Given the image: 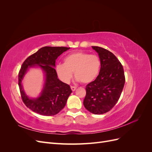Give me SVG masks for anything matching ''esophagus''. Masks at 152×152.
Here are the masks:
<instances>
[{
    "mask_svg": "<svg viewBox=\"0 0 152 152\" xmlns=\"http://www.w3.org/2000/svg\"><path fill=\"white\" fill-rule=\"evenodd\" d=\"M76 88H77V87H76L75 86H71V89L72 90V91H75Z\"/></svg>",
    "mask_w": 152,
    "mask_h": 152,
    "instance_id": "obj_1",
    "label": "esophagus"
}]
</instances>
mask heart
<instances>
[{"instance_id": "1", "label": "heart", "mask_w": 152, "mask_h": 152, "mask_svg": "<svg viewBox=\"0 0 152 152\" xmlns=\"http://www.w3.org/2000/svg\"><path fill=\"white\" fill-rule=\"evenodd\" d=\"M101 68V61L96 55L78 51L72 53L63 59V64H58L56 71L61 80L68 82L72 72L76 79L83 84L93 82L98 77Z\"/></svg>"}]
</instances>
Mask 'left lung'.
Returning <instances> with one entry per match:
<instances>
[{
	"instance_id": "obj_1",
	"label": "left lung",
	"mask_w": 152,
	"mask_h": 152,
	"mask_svg": "<svg viewBox=\"0 0 152 152\" xmlns=\"http://www.w3.org/2000/svg\"><path fill=\"white\" fill-rule=\"evenodd\" d=\"M98 53L101 68L96 79L87 84L84 100L85 108L94 114L109 112L117 103L125 84L121 63L108 50L92 46Z\"/></svg>"
}]
</instances>
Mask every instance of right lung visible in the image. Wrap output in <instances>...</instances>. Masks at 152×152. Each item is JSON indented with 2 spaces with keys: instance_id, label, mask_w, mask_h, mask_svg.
I'll list each match as a JSON object with an SVG mask.
<instances>
[{
  "instance_id": "add662e5",
  "label": "right lung",
  "mask_w": 152,
  "mask_h": 152,
  "mask_svg": "<svg viewBox=\"0 0 152 152\" xmlns=\"http://www.w3.org/2000/svg\"><path fill=\"white\" fill-rule=\"evenodd\" d=\"M69 49L66 47H43L23 63L18 74V86L23 102L33 112L42 115L53 116L65 107L72 91L70 86L59 80L54 67L58 57ZM36 64L45 71L46 80L41 96L37 99H31L22 89L21 80L27 70Z\"/></svg>"
}]
</instances>
